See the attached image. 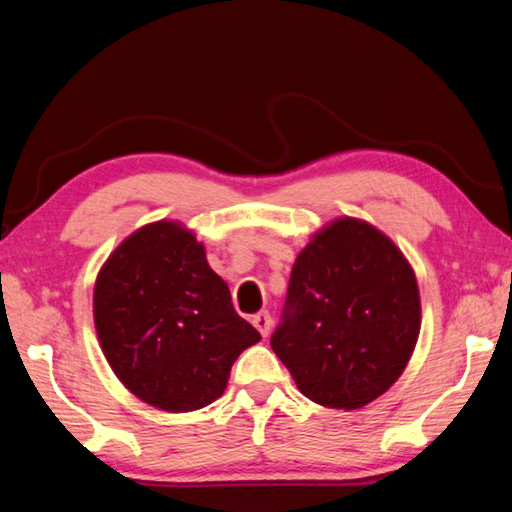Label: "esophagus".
Listing matches in <instances>:
<instances>
[{
	"mask_svg": "<svg viewBox=\"0 0 512 512\" xmlns=\"http://www.w3.org/2000/svg\"><path fill=\"white\" fill-rule=\"evenodd\" d=\"M253 325L259 329V334L268 336V332H271V327H273V318L268 311H259V314L253 316Z\"/></svg>",
	"mask_w": 512,
	"mask_h": 512,
	"instance_id": "esophagus-1",
	"label": "esophagus"
}]
</instances>
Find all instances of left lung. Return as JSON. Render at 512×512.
I'll return each instance as SVG.
<instances>
[{
    "instance_id": "1",
    "label": "left lung",
    "mask_w": 512,
    "mask_h": 512,
    "mask_svg": "<svg viewBox=\"0 0 512 512\" xmlns=\"http://www.w3.org/2000/svg\"><path fill=\"white\" fill-rule=\"evenodd\" d=\"M418 334L409 262L372 225L339 219L293 264L271 348L309 400L361 409L402 375Z\"/></svg>"
}]
</instances>
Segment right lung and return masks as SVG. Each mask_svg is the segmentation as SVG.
Wrapping results in <instances>:
<instances>
[{"mask_svg":"<svg viewBox=\"0 0 512 512\" xmlns=\"http://www.w3.org/2000/svg\"><path fill=\"white\" fill-rule=\"evenodd\" d=\"M94 325L121 384L171 413L221 397L232 363L262 339L232 307L205 248L171 221L144 225L103 264Z\"/></svg>","mask_w":512,"mask_h":512,"instance_id":"right-lung-1","label":"right lung"}]
</instances>
